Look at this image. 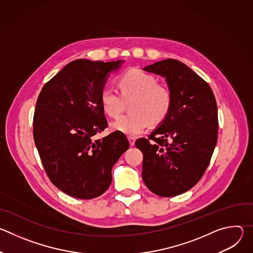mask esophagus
Wrapping results in <instances>:
<instances>
[{
    "label": "esophagus",
    "instance_id": "obj_1",
    "mask_svg": "<svg viewBox=\"0 0 253 253\" xmlns=\"http://www.w3.org/2000/svg\"><path fill=\"white\" fill-rule=\"evenodd\" d=\"M128 140H129L130 145H131V146H134L135 141H136V138H135V137H133V136H129V137H128Z\"/></svg>",
    "mask_w": 253,
    "mask_h": 253
}]
</instances>
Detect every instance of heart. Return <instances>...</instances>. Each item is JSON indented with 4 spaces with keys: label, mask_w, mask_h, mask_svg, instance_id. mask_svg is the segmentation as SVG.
Instances as JSON below:
<instances>
[{
    "label": "heart",
    "mask_w": 253,
    "mask_h": 253,
    "mask_svg": "<svg viewBox=\"0 0 253 253\" xmlns=\"http://www.w3.org/2000/svg\"><path fill=\"white\" fill-rule=\"evenodd\" d=\"M119 90L104 87L100 94L103 111L112 118L118 117L124 109L125 102H130L132 112L118 118L111 129L130 136H137L150 123L159 124L168 116L172 107L170 90L158 84L151 74L139 69H130L118 78Z\"/></svg>",
    "instance_id": "1"
}]
</instances>
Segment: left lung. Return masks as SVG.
I'll return each instance as SVG.
<instances>
[{
    "mask_svg": "<svg viewBox=\"0 0 253 253\" xmlns=\"http://www.w3.org/2000/svg\"><path fill=\"white\" fill-rule=\"evenodd\" d=\"M144 71L166 79L172 107L166 119L135 145L143 153L142 178L162 197L182 194L204 174L218 134L217 105L209 85L188 66L167 59Z\"/></svg>",
    "mask_w": 253,
    "mask_h": 253,
    "instance_id": "1",
    "label": "left lung"
}]
</instances>
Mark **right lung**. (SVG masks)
Returning a JSON list of instances; mask_svg holds the SVG:
<instances>
[{
  "instance_id": "1",
  "label": "right lung",
  "mask_w": 253,
  "mask_h": 253,
  "mask_svg": "<svg viewBox=\"0 0 253 253\" xmlns=\"http://www.w3.org/2000/svg\"><path fill=\"white\" fill-rule=\"evenodd\" d=\"M123 62H71L44 85L36 103V147L51 182L72 197L102 195L112 182V167L129 148L120 132L94 139L108 126L101 91Z\"/></svg>"
}]
</instances>
